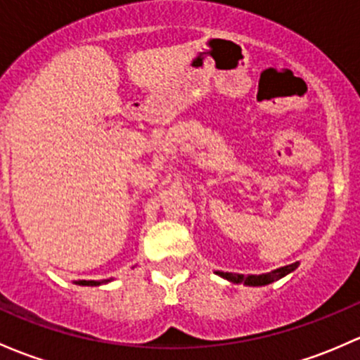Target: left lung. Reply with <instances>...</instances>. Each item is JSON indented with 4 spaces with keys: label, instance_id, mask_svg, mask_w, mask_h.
<instances>
[{
    "label": "left lung",
    "instance_id": "obj_1",
    "mask_svg": "<svg viewBox=\"0 0 360 360\" xmlns=\"http://www.w3.org/2000/svg\"><path fill=\"white\" fill-rule=\"evenodd\" d=\"M297 267H298V262H295V264H290V266L279 267V269L267 272V274H260V276H243V274H233V272H217V274L233 283H245V285L248 286H264V285H269L272 281H278V279H281L283 276H286L288 272L295 271Z\"/></svg>",
    "mask_w": 360,
    "mask_h": 360
}]
</instances>
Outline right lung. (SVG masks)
I'll return each mask as SVG.
<instances>
[{
  "instance_id": "obj_1",
  "label": "right lung",
  "mask_w": 360,
  "mask_h": 360,
  "mask_svg": "<svg viewBox=\"0 0 360 360\" xmlns=\"http://www.w3.org/2000/svg\"><path fill=\"white\" fill-rule=\"evenodd\" d=\"M77 285H82V286H98L101 285L100 281H77Z\"/></svg>"
}]
</instances>
